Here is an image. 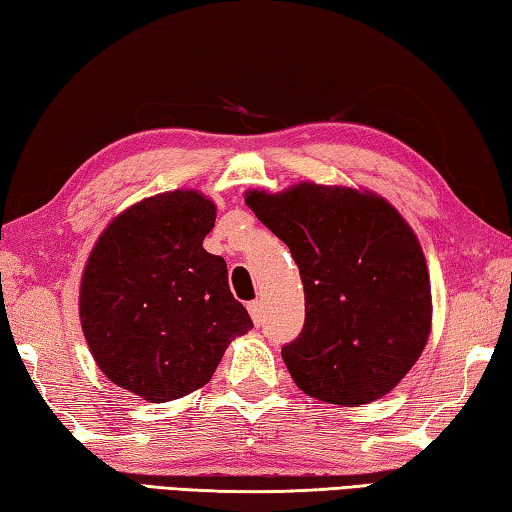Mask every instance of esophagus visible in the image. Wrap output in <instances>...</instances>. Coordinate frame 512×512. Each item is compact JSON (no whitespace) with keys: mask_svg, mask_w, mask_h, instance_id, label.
<instances>
[{"mask_svg":"<svg viewBox=\"0 0 512 512\" xmlns=\"http://www.w3.org/2000/svg\"><path fill=\"white\" fill-rule=\"evenodd\" d=\"M247 310H249V315H251V319H254V324H256V326H261V324H263V321H265L263 303H261V301H251V303H247Z\"/></svg>","mask_w":512,"mask_h":512,"instance_id":"34e87169","label":"esophagus"}]
</instances>
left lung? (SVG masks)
I'll return each mask as SVG.
<instances>
[{
    "label": "left lung",
    "instance_id": "1",
    "mask_svg": "<svg viewBox=\"0 0 512 512\" xmlns=\"http://www.w3.org/2000/svg\"><path fill=\"white\" fill-rule=\"evenodd\" d=\"M245 202L299 265L306 324L281 348L294 384L348 407L389 393L432 328L429 274L409 224L387 200L346 186L249 191Z\"/></svg>",
    "mask_w": 512,
    "mask_h": 512
}]
</instances>
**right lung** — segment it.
Segmentation results:
<instances>
[{
    "label": "right lung",
    "mask_w": 512,
    "mask_h": 512,
    "mask_svg": "<svg viewBox=\"0 0 512 512\" xmlns=\"http://www.w3.org/2000/svg\"><path fill=\"white\" fill-rule=\"evenodd\" d=\"M215 206L173 191L130 206L98 238L80 283V324L96 364L143 400L204 387L233 337L254 328L224 258L202 240Z\"/></svg>",
    "instance_id": "add662e5"
}]
</instances>
